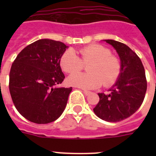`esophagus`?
Here are the masks:
<instances>
[{
  "mask_svg": "<svg viewBox=\"0 0 156 156\" xmlns=\"http://www.w3.org/2000/svg\"><path fill=\"white\" fill-rule=\"evenodd\" d=\"M90 93H91V92H90V91H87V90H83V94H84L86 95V96L89 95Z\"/></svg>",
  "mask_w": 156,
  "mask_h": 156,
  "instance_id": "obj_1",
  "label": "esophagus"
}]
</instances>
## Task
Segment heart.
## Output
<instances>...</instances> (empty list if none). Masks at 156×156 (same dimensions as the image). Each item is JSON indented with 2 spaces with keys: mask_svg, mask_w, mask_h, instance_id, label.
Returning a JSON list of instances; mask_svg holds the SVG:
<instances>
[{
  "mask_svg": "<svg viewBox=\"0 0 156 156\" xmlns=\"http://www.w3.org/2000/svg\"><path fill=\"white\" fill-rule=\"evenodd\" d=\"M80 57L73 51H66L60 59V66L65 73H73L81 70L83 64L88 66L89 74L76 73L68 77L69 85L87 90L98 88L102 84L109 86L115 82L120 73L119 59L112 55L108 48L101 44H91L78 51Z\"/></svg>",
  "mask_w": 156,
  "mask_h": 156,
  "instance_id": "1",
  "label": "heart"
}]
</instances>
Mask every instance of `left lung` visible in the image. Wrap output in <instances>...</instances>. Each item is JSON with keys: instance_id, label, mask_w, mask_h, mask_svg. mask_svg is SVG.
<instances>
[{"instance_id": "1", "label": "left lung", "mask_w": 156, "mask_h": 156, "mask_svg": "<svg viewBox=\"0 0 156 156\" xmlns=\"http://www.w3.org/2000/svg\"><path fill=\"white\" fill-rule=\"evenodd\" d=\"M113 47L120 58V73L110 93H99L94 112L107 122H119L133 115L142 104L147 80L142 62L137 54L122 43L105 40Z\"/></svg>"}]
</instances>
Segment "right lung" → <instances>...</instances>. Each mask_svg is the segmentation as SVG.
Returning <instances> with one entry per match:
<instances>
[{"label": "right lung", "mask_w": 156, "mask_h": 156, "mask_svg": "<svg viewBox=\"0 0 156 156\" xmlns=\"http://www.w3.org/2000/svg\"><path fill=\"white\" fill-rule=\"evenodd\" d=\"M64 43L41 39L19 54L9 74V90L16 109L24 118L38 124L56 120L62 114L72 87H57L65 76L60 59Z\"/></svg>", "instance_id": "1"}]
</instances>
